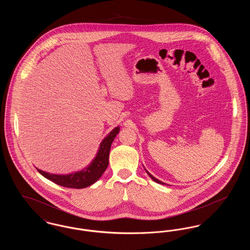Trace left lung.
Here are the masks:
<instances>
[{"mask_svg": "<svg viewBox=\"0 0 250 250\" xmlns=\"http://www.w3.org/2000/svg\"><path fill=\"white\" fill-rule=\"evenodd\" d=\"M145 170H146V169H145ZM146 172L148 173V175H149V176L152 178V180H154V181H155V183H157V184H160V185H166L165 183H163V182L159 181L158 179L155 178V177H154V176H153L151 173H149V171H147V170H146Z\"/></svg>", "mask_w": 250, "mask_h": 250, "instance_id": "1", "label": "left lung"}]
</instances>
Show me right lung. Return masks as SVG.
Returning a JSON list of instances; mask_svg holds the SVG:
<instances>
[{
	"label": "right lung",
	"mask_w": 250,
	"mask_h": 250,
	"mask_svg": "<svg viewBox=\"0 0 250 250\" xmlns=\"http://www.w3.org/2000/svg\"><path fill=\"white\" fill-rule=\"evenodd\" d=\"M120 127L117 126L108 133L107 137L101 142L99 149L93 161L83 169L72 172L69 174H52L36 167L40 174L53 183L70 188H85L95 184L102 176L108 165V155L111 143L116 135L119 133Z\"/></svg>",
	"instance_id": "add662e5"
}]
</instances>
